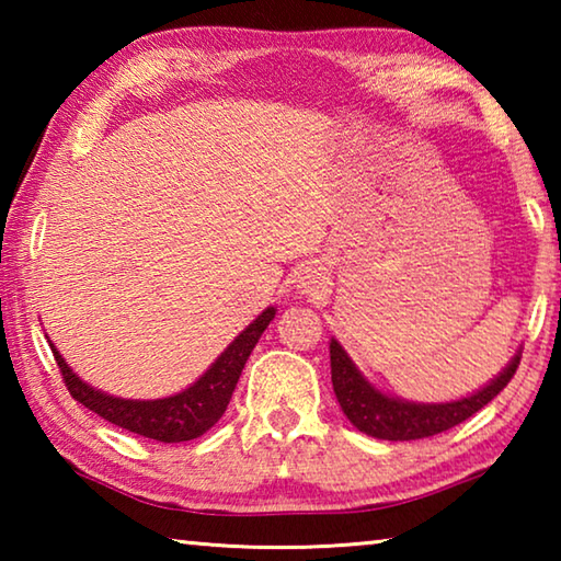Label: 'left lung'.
Segmentation results:
<instances>
[{"label":"left lung","mask_w":561,"mask_h":561,"mask_svg":"<svg viewBox=\"0 0 561 561\" xmlns=\"http://www.w3.org/2000/svg\"><path fill=\"white\" fill-rule=\"evenodd\" d=\"M331 383L339 398L341 411L360 433L381 440H421L450 431L455 425L468 421L480 408H485L502 388H505L519 366V354L510 360V366L495 381L482 391L472 393L462 401L453 403H408L401 398H391L366 381L351 364L346 351L339 341H331Z\"/></svg>","instance_id":"1"}]
</instances>
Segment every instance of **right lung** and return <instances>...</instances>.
<instances>
[{
  "mask_svg": "<svg viewBox=\"0 0 561 561\" xmlns=\"http://www.w3.org/2000/svg\"><path fill=\"white\" fill-rule=\"evenodd\" d=\"M274 307L264 309L262 314L247 327L240 336H237L230 346L222 351V356L207 368V371L197 378V381L185 388L183 393L158 398V401H126V398H113L108 393L93 391L89 383H83L76 376L69 364L61 358L59 351L51 346V354L59 366L64 386L69 388L73 401L87 405L101 417H106L108 423L126 428L130 433L144 435L150 440L160 443H183L201 438L213 425L220 421L222 413L227 411L232 391L240 374L250 358L254 344H257L262 331L270 327L274 319Z\"/></svg>",
  "mask_w": 561,
  "mask_h": 561,
  "instance_id": "right-lung-1",
  "label": "right lung"
}]
</instances>
